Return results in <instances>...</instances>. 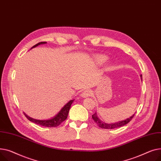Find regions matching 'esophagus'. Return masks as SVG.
<instances>
[{
    "label": "esophagus",
    "mask_w": 161,
    "mask_h": 161,
    "mask_svg": "<svg viewBox=\"0 0 161 161\" xmlns=\"http://www.w3.org/2000/svg\"><path fill=\"white\" fill-rule=\"evenodd\" d=\"M92 94V92L91 90H84L82 93H81V97H83V98H86V97H88L91 96Z\"/></svg>",
    "instance_id": "34e87169"
}]
</instances>
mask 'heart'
I'll use <instances>...</instances> for the list:
<instances>
[{
	"mask_svg": "<svg viewBox=\"0 0 161 161\" xmlns=\"http://www.w3.org/2000/svg\"><path fill=\"white\" fill-rule=\"evenodd\" d=\"M95 62L97 65H102L108 60V57L105 55L103 54H97L94 56Z\"/></svg>",
	"mask_w": 161,
	"mask_h": 161,
	"instance_id": "obj_1",
	"label": "heart"
}]
</instances>
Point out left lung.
Wrapping results in <instances>:
<instances>
[{"instance_id": "left-lung-1", "label": "left lung", "mask_w": 161, "mask_h": 161, "mask_svg": "<svg viewBox=\"0 0 161 161\" xmlns=\"http://www.w3.org/2000/svg\"><path fill=\"white\" fill-rule=\"evenodd\" d=\"M140 77H141L142 80V75H140ZM134 116H135V114L133 116H131L130 117H129V118H127L124 120L119 121L115 122V123H111V124H107V123L102 121L98 118L96 112L95 113V114L92 115V118L99 127H101L102 129H115V128H118V127H122V126H124L125 125L127 124L132 119V118H133Z\"/></svg>"}]
</instances>
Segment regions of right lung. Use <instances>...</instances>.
<instances>
[{
    "instance_id": "1",
    "label": "right lung",
    "mask_w": 161,
    "mask_h": 161,
    "mask_svg": "<svg viewBox=\"0 0 161 161\" xmlns=\"http://www.w3.org/2000/svg\"><path fill=\"white\" fill-rule=\"evenodd\" d=\"M46 43H47V42H40V43H37L36 45H34L32 47L31 49L34 48V47H37L40 45H43V44H46ZM74 100L75 99L70 100L69 102H68L54 117H53L50 119H37L31 118L30 116H28L27 114H26L25 113H24V114L28 120H30L31 121L34 123V124H37V125H41V126L47 127H55L58 126L60 124H61V123L63 122L66 118H68L69 109L71 108V106L72 105L73 102L74 101Z\"/></svg>"
}]
</instances>
